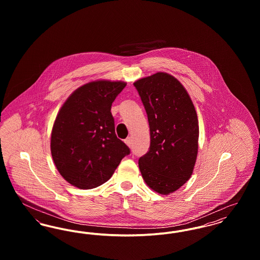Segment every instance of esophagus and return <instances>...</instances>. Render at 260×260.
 <instances>
[{"label": "esophagus", "instance_id": "obj_1", "mask_svg": "<svg viewBox=\"0 0 260 260\" xmlns=\"http://www.w3.org/2000/svg\"><path fill=\"white\" fill-rule=\"evenodd\" d=\"M132 142H133L132 137H127V138H125V139H124V143H125L128 147H131V146H132Z\"/></svg>", "mask_w": 260, "mask_h": 260}]
</instances>
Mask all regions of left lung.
<instances>
[{"instance_id": "left-lung-1", "label": "left lung", "mask_w": 260, "mask_h": 260, "mask_svg": "<svg viewBox=\"0 0 260 260\" xmlns=\"http://www.w3.org/2000/svg\"><path fill=\"white\" fill-rule=\"evenodd\" d=\"M148 117L150 148L138 160L146 184L168 195L191 177L198 154V116L181 83L158 72L134 84Z\"/></svg>"}]
</instances>
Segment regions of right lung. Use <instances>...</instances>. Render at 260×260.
I'll use <instances>...</instances> for the list:
<instances>
[{"mask_svg": "<svg viewBox=\"0 0 260 260\" xmlns=\"http://www.w3.org/2000/svg\"><path fill=\"white\" fill-rule=\"evenodd\" d=\"M124 82L99 80L77 88L58 112L51 131L50 151L62 177L80 189L110 179L129 148L115 134L113 101Z\"/></svg>", "mask_w": 260, "mask_h": 260, "instance_id": "add662e5", "label": "right lung"}]
</instances>
